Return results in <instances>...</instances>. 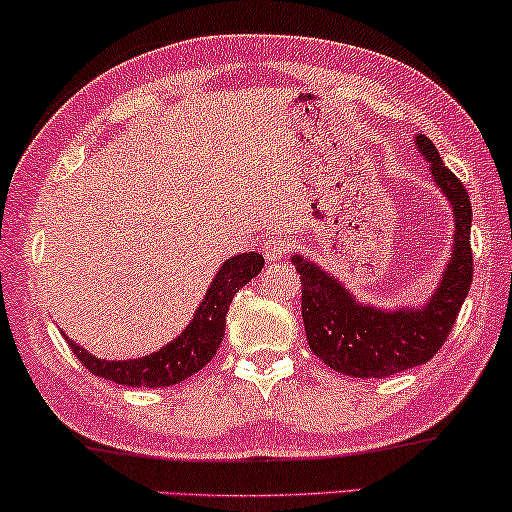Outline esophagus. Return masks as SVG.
I'll use <instances>...</instances> for the list:
<instances>
[{
	"mask_svg": "<svg viewBox=\"0 0 512 512\" xmlns=\"http://www.w3.org/2000/svg\"><path fill=\"white\" fill-rule=\"evenodd\" d=\"M289 251V242L284 240L282 235H272V237H265L263 240V256L265 261H282V256H287Z\"/></svg>",
	"mask_w": 512,
	"mask_h": 512,
	"instance_id": "esophagus-1",
	"label": "esophagus"
}]
</instances>
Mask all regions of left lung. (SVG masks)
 <instances>
[{"instance_id":"obj_1","label":"left lung","mask_w":512,"mask_h":512,"mask_svg":"<svg viewBox=\"0 0 512 512\" xmlns=\"http://www.w3.org/2000/svg\"><path fill=\"white\" fill-rule=\"evenodd\" d=\"M414 143L423 159L430 162L433 183L454 211V244L447 268L426 303L414 308H376L357 301L343 282H338L313 258L291 256V263L301 272V308L308 345L338 374L383 378L426 364L447 341L473 282V209L468 192L459 178L444 167L440 152L428 136L416 134Z\"/></svg>"}]
</instances>
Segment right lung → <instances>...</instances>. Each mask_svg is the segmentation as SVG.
<instances>
[{
	"instance_id": "add662e5",
	"label": "right lung",
	"mask_w": 512,
	"mask_h": 512,
	"mask_svg": "<svg viewBox=\"0 0 512 512\" xmlns=\"http://www.w3.org/2000/svg\"><path fill=\"white\" fill-rule=\"evenodd\" d=\"M263 256L256 251L249 254L230 256L221 268H218L214 282L202 298L195 317L178 334L174 341L162 345L155 353L136 357V360H101L91 355L75 341L68 343L79 362L94 376L108 378L112 383H122L131 388H164L181 383L185 378L197 374L204 364L211 362L216 355L218 345L225 334V317L228 308L244 284H249L263 268Z\"/></svg>"
}]
</instances>
